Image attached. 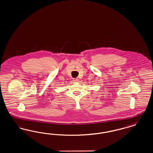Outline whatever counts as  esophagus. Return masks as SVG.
<instances>
[{"label": "esophagus", "instance_id": "1", "mask_svg": "<svg viewBox=\"0 0 153 153\" xmlns=\"http://www.w3.org/2000/svg\"><path fill=\"white\" fill-rule=\"evenodd\" d=\"M73 82H78L79 81V79H73Z\"/></svg>", "mask_w": 153, "mask_h": 153}]
</instances>
